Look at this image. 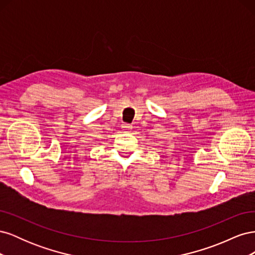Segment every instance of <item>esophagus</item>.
<instances>
[{"instance_id": "1", "label": "esophagus", "mask_w": 255, "mask_h": 255, "mask_svg": "<svg viewBox=\"0 0 255 255\" xmlns=\"http://www.w3.org/2000/svg\"><path fill=\"white\" fill-rule=\"evenodd\" d=\"M122 128L126 130V132H128V130H130V128H132V127H130L129 125H128V123H123L122 125Z\"/></svg>"}]
</instances>
